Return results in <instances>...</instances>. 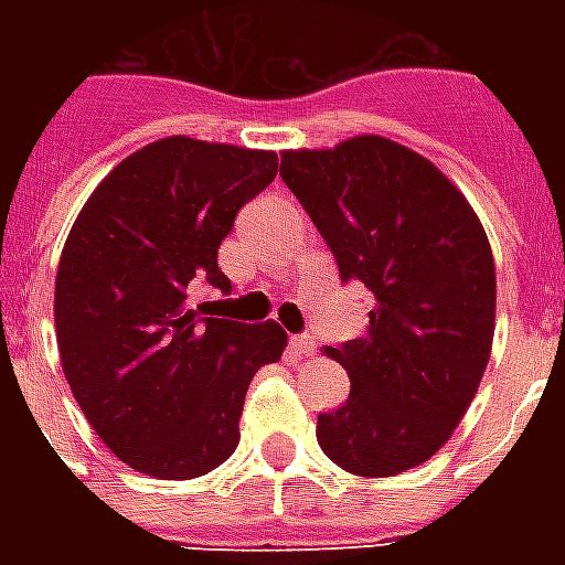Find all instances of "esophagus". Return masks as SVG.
Returning a JSON list of instances; mask_svg holds the SVG:
<instances>
[{
    "label": "esophagus",
    "mask_w": 565,
    "mask_h": 565,
    "mask_svg": "<svg viewBox=\"0 0 565 565\" xmlns=\"http://www.w3.org/2000/svg\"><path fill=\"white\" fill-rule=\"evenodd\" d=\"M290 344H294L296 354H302V356H311L315 351H318V344H315V339H311L308 332H302V335H294V339H290Z\"/></svg>",
    "instance_id": "esophagus-1"
}]
</instances>
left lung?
Segmentation results:
<instances>
[{
	"label": "left lung",
	"mask_w": 565,
	"mask_h": 565,
	"mask_svg": "<svg viewBox=\"0 0 565 565\" xmlns=\"http://www.w3.org/2000/svg\"><path fill=\"white\" fill-rule=\"evenodd\" d=\"M281 178L342 281L375 299L366 335L327 348L351 396L318 415L320 448L363 478L420 466L460 424L490 360L497 269L484 226L433 162L381 136L287 150Z\"/></svg>",
	"instance_id": "8db88e82"
}]
</instances>
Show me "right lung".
I'll return each mask as SVG.
<instances>
[{"label":"right lung","mask_w":565,"mask_h":565,"mask_svg":"<svg viewBox=\"0 0 565 565\" xmlns=\"http://www.w3.org/2000/svg\"><path fill=\"white\" fill-rule=\"evenodd\" d=\"M271 150L172 136L136 150L93 190L60 257L63 372L96 436L136 472L186 481L238 445L247 384L281 360L269 323L209 318L190 296L230 294L217 247L275 181Z\"/></svg>","instance_id":"obj_1"}]
</instances>
